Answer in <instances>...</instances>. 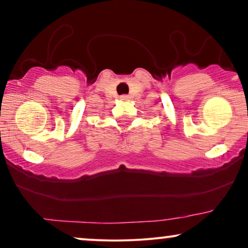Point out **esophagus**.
Instances as JSON below:
<instances>
[{"label":"esophagus","mask_w":248,"mask_h":248,"mask_svg":"<svg viewBox=\"0 0 248 248\" xmlns=\"http://www.w3.org/2000/svg\"><path fill=\"white\" fill-rule=\"evenodd\" d=\"M120 99L121 100H128V95H121Z\"/></svg>","instance_id":"1"}]
</instances>
